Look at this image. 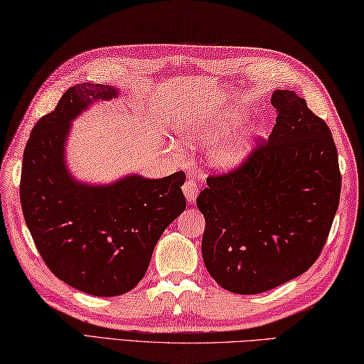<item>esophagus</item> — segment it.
Returning a JSON list of instances; mask_svg holds the SVG:
<instances>
[{
  "label": "esophagus",
  "mask_w": 364,
  "mask_h": 364,
  "mask_svg": "<svg viewBox=\"0 0 364 364\" xmlns=\"http://www.w3.org/2000/svg\"><path fill=\"white\" fill-rule=\"evenodd\" d=\"M182 191H183V195H185V198H187V201L188 203H193V201H196V198H198V185L193 182V181H187L183 183V187H182Z\"/></svg>",
  "instance_id": "esophagus-1"
}]
</instances>
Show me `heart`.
I'll list each match as a JSON object with an SVG mask.
<instances>
[{"label": "heart", "instance_id": "heart-1", "mask_svg": "<svg viewBox=\"0 0 364 364\" xmlns=\"http://www.w3.org/2000/svg\"><path fill=\"white\" fill-rule=\"evenodd\" d=\"M234 122L235 117H229V119H209L195 127V130L190 133V138L199 146L215 144L226 132V129H229V125ZM251 147H253V136H251L250 132H242L239 135L226 141L223 146H220L213 152L212 165L220 169V171H231V169L239 168L247 160Z\"/></svg>", "mask_w": 364, "mask_h": 364}]
</instances>
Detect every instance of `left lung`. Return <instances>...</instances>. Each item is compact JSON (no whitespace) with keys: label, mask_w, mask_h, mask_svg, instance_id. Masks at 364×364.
I'll return each mask as SVG.
<instances>
[{"label":"left lung","mask_w":364,"mask_h":364,"mask_svg":"<svg viewBox=\"0 0 364 364\" xmlns=\"http://www.w3.org/2000/svg\"><path fill=\"white\" fill-rule=\"evenodd\" d=\"M277 124L247 163L210 176L196 199L203 259L229 292L261 294L305 273L339 205L338 151L328 125L294 91L272 94Z\"/></svg>","instance_id":"obj_1"}]
</instances>
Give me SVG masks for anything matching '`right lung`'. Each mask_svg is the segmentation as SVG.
<instances>
[{
    "instance_id": "right-lung-1",
    "label": "right lung",
    "mask_w": 364,
    "mask_h": 364,
    "mask_svg": "<svg viewBox=\"0 0 364 364\" xmlns=\"http://www.w3.org/2000/svg\"><path fill=\"white\" fill-rule=\"evenodd\" d=\"M119 92L94 83L68 89L34 125L21 168V210L43 262L65 284L95 296L132 291L163 231L187 207L182 171L161 179L127 174L111 183L72 176L65 159L72 122Z\"/></svg>"
}]
</instances>
